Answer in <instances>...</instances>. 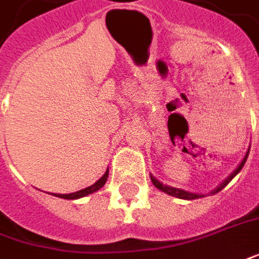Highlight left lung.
<instances>
[{
  "label": "left lung",
  "instance_id": "1",
  "mask_svg": "<svg viewBox=\"0 0 259 259\" xmlns=\"http://www.w3.org/2000/svg\"><path fill=\"white\" fill-rule=\"evenodd\" d=\"M248 153H249V150L247 152V154H245V157L242 159V161L240 163V166L237 167L235 170H234L233 173L228 176V179H226V180L223 181L220 186H218L217 189H214L212 191H211V194H215V193H218V191H221V190L226 187L227 184L230 183V181L233 180L234 177L237 176V174L240 173L241 168L244 167V164H245V161H247V157H248ZM150 179H152V183L154 184V187H157L159 190H161V191H164L166 194H168V196H173V197H177V198H183V200H196V198H201V197H205L204 194H196V193H190V191H186V190H181V189H176V187H170V186H167V184H163L161 181H159L154 176H152L150 174Z\"/></svg>",
  "mask_w": 259,
  "mask_h": 259
}]
</instances>
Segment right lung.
<instances>
[{
	"mask_svg": "<svg viewBox=\"0 0 259 259\" xmlns=\"http://www.w3.org/2000/svg\"><path fill=\"white\" fill-rule=\"evenodd\" d=\"M107 176H109V168H107L106 173L103 174L99 180L96 181L95 184H92V186L86 187V189L79 190V191H76V193H70V194H52V196L59 197V198H65V200H78V198H82V197L89 196V194H92V193H95V191H98V190H100L103 186H105V183H106L107 180Z\"/></svg>",
	"mask_w": 259,
	"mask_h": 259,
	"instance_id": "1",
	"label": "right lung"
}]
</instances>
